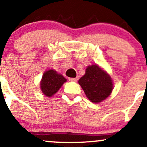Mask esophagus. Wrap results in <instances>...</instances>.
I'll return each instance as SVG.
<instances>
[{
  "label": "esophagus",
  "mask_w": 147,
  "mask_h": 147,
  "mask_svg": "<svg viewBox=\"0 0 147 147\" xmlns=\"http://www.w3.org/2000/svg\"><path fill=\"white\" fill-rule=\"evenodd\" d=\"M69 80L71 82H77L78 80V77H75V78H69Z\"/></svg>",
  "instance_id": "1"
}]
</instances>
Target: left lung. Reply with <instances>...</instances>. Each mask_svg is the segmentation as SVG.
<instances>
[{
	"mask_svg": "<svg viewBox=\"0 0 147 147\" xmlns=\"http://www.w3.org/2000/svg\"><path fill=\"white\" fill-rule=\"evenodd\" d=\"M78 83L88 99L93 103L102 102L111 95L113 88L110 75L97 65H88Z\"/></svg>",
	"mask_w": 147,
	"mask_h": 147,
	"instance_id": "8db88e82",
	"label": "left lung"
}]
</instances>
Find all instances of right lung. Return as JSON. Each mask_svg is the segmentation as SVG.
Segmentation results:
<instances>
[{"instance_id": "1", "label": "right lung", "mask_w": 147, "mask_h": 147, "mask_svg": "<svg viewBox=\"0 0 147 147\" xmlns=\"http://www.w3.org/2000/svg\"><path fill=\"white\" fill-rule=\"evenodd\" d=\"M66 79L55 70H49L43 73L40 82V87L43 94L47 97H52L59 90L66 82Z\"/></svg>"}]
</instances>
